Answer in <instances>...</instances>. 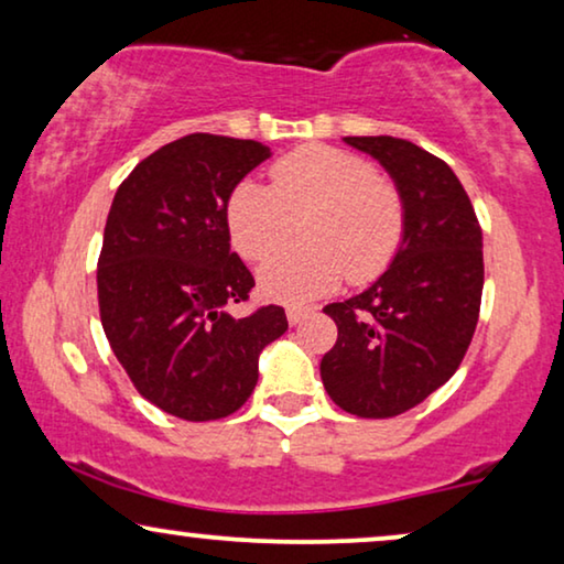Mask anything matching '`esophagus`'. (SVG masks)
I'll list each match as a JSON object with an SVG mask.
<instances>
[{
  "instance_id": "1",
  "label": "esophagus",
  "mask_w": 564,
  "mask_h": 564,
  "mask_svg": "<svg viewBox=\"0 0 564 564\" xmlns=\"http://www.w3.org/2000/svg\"><path fill=\"white\" fill-rule=\"evenodd\" d=\"M311 313H313L311 305H290V307H288V321H290V326H297V323H303Z\"/></svg>"
}]
</instances>
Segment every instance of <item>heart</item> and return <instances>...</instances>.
I'll list each match as a JSON object with an SVG mask.
<instances>
[{
    "mask_svg": "<svg viewBox=\"0 0 564 564\" xmlns=\"http://www.w3.org/2000/svg\"><path fill=\"white\" fill-rule=\"evenodd\" d=\"M267 184L243 180L230 189L226 223L234 249L264 261L303 219V247L259 269L264 295L288 303L318 297L341 284H369L388 272L405 236V199L390 176L359 153L307 143L269 169Z\"/></svg>",
    "mask_w": 564,
    "mask_h": 564,
    "instance_id": "obj_1",
    "label": "heart"
}]
</instances>
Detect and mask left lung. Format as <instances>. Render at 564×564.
I'll return each instance as SVG.
<instances>
[{
	"instance_id": "1",
	"label": "left lung",
	"mask_w": 564,
	"mask_h": 564,
	"mask_svg": "<svg viewBox=\"0 0 564 564\" xmlns=\"http://www.w3.org/2000/svg\"><path fill=\"white\" fill-rule=\"evenodd\" d=\"M372 153L405 199V236L372 288L323 313L338 338L321 377L341 411L392 419L457 372L482 300V228L446 161L392 135H349Z\"/></svg>"
}]
</instances>
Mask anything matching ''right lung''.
Returning <instances> with one entry per match:
<instances>
[{
    "mask_svg": "<svg viewBox=\"0 0 564 564\" xmlns=\"http://www.w3.org/2000/svg\"><path fill=\"white\" fill-rule=\"evenodd\" d=\"M269 156L243 138L192 133L145 156L115 192L97 261L99 318L130 382L184 421L236 413L259 354L288 330L280 305L234 318L253 274L230 251V189Z\"/></svg>",
    "mask_w": 564,
    "mask_h": 564,
    "instance_id": "add662e5",
    "label": "right lung"
}]
</instances>
